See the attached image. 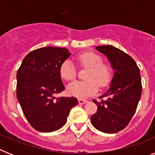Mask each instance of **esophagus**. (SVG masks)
Instances as JSON below:
<instances>
[{
	"instance_id": "esophagus-1",
	"label": "esophagus",
	"mask_w": 155,
	"mask_h": 155,
	"mask_svg": "<svg viewBox=\"0 0 155 155\" xmlns=\"http://www.w3.org/2000/svg\"><path fill=\"white\" fill-rule=\"evenodd\" d=\"M87 101L86 99H82V98H80V99L78 100V102L80 104H84V103H86V102H87Z\"/></svg>"
}]
</instances>
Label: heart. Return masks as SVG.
Returning <instances> with one entry per match:
<instances>
[{
  "label": "heart",
  "mask_w": 155,
  "mask_h": 155,
  "mask_svg": "<svg viewBox=\"0 0 155 155\" xmlns=\"http://www.w3.org/2000/svg\"><path fill=\"white\" fill-rule=\"evenodd\" d=\"M80 66L88 68L85 75L87 80L74 81L68 86V91L78 98H86L98 91V85L105 87L112 80V69L106 63L102 62L99 55L92 52H84L77 57ZM60 74L66 81L74 80L77 75L76 68L71 61H64L60 68Z\"/></svg>",
  "instance_id": "heart-1"
}]
</instances>
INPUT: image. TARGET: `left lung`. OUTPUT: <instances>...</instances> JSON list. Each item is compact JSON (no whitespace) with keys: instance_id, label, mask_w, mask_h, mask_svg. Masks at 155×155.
I'll use <instances>...</instances> for the list:
<instances>
[{"instance_id":"left-lung-1","label":"left lung","mask_w":155,"mask_h":155,"mask_svg":"<svg viewBox=\"0 0 155 155\" xmlns=\"http://www.w3.org/2000/svg\"><path fill=\"white\" fill-rule=\"evenodd\" d=\"M96 49L108 57L114 74L109 90L99 97L105 99L92 100L98 109L91 122L98 130L113 134L125 128L136 112L141 96V78L136 62L125 52L111 45Z\"/></svg>"}]
</instances>
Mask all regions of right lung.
I'll return each instance as SVG.
<instances>
[{
	"instance_id": "1",
	"label": "right lung",
	"mask_w": 155,
	"mask_h": 155,
	"mask_svg": "<svg viewBox=\"0 0 155 155\" xmlns=\"http://www.w3.org/2000/svg\"><path fill=\"white\" fill-rule=\"evenodd\" d=\"M71 54L65 48H39L28 53L18 70V100L36 130L49 133L61 129L71 109L78 105L74 97H55L65 89L60 68Z\"/></svg>"
}]
</instances>
